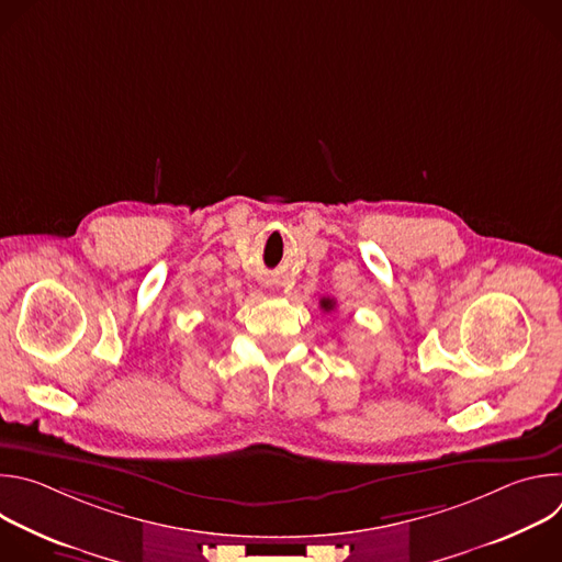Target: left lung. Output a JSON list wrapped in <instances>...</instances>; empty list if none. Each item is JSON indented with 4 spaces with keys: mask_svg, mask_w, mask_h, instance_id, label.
<instances>
[{
    "mask_svg": "<svg viewBox=\"0 0 562 562\" xmlns=\"http://www.w3.org/2000/svg\"><path fill=\"white\" fill-rule=\"evenodd\" d=\"M319 306H323L325 311H334V306H336V302L331 300V297H323L319 300Z\"/></svg>",
    "mask_w": 562,
    "mask_h": 562,
    "instance_id": "left-lung-1",
    "label": "left lung"
}]
</instances>
